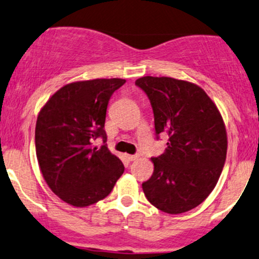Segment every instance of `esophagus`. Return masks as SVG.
<instances>
[{
	"label": "esophagus",
	"mask_w": 259,
	"mask_h": 259,
	"mask_svg": "<svg viewBox=\"0 0 259 259\" xmlns=\"http://www.w3.org/2000/svg\"><path fill=\"white\" fill-rule=\"evenodd\" d=\"M126 157H127V160H129V161H135V160H138L139 156L138 155H127Z\"/></svg>",
	"instance_id": "1"
}]
</instances>
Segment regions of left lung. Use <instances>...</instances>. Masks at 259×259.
I'll return each instance as SVG.
<instances>
[{
	"label": "left lung",
	"mask_w": 259,
	"mask_h": 259,
	"mask_svg": "<svg viewBox=\"0 0 259 259\" xmlns=\"http://www.w3.org/2000/svg\"><path fill=\"white\" fill-rule=\"evenodd\" d=\"M135 84L150 99L156 139L168 135L164 152L152 157L155 169L143 183L145 195L161 211H189L205 200L223 172L227 151L223 118L194 83L146 76Z\"/></svg>",
	"instance_id": "obj_1"
}]
</instances>
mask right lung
Here are the masks:
<instances>
[{
  "label": "right lung",
  "instance_id": "right-lung-1",
  "mask_svg": "<svg viewBox=\"0 0 259 259\" xmlns=\"http://www.w3.org/2000/svg\"><path fill=\"white\" fill-rule=\"evenodd\" d=\"M121 78H97L66 84L47 102L35 125V151L50 189L73 206H88L112 192L124 172L108 150L107 107ZM104 140L101 149L93 145Z\"/></svg>",
  "mask_w": 259,
  "mask_h": 259
}]
</instances>
